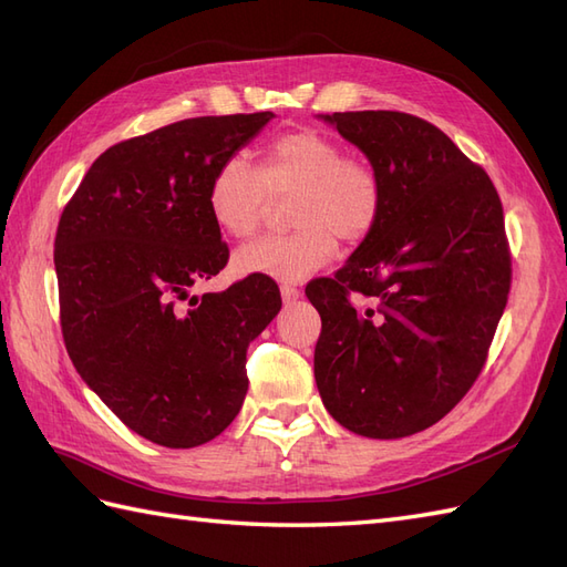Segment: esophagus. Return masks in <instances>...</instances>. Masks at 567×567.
<instances>
[{"label": "esophagus", "mask_w": 567, "mask_h": 567, "mask_svg": "<svg viewBox=\"0 0 567 567\" xmlns=\"http://www.w3.org/2000/svg\"><path fill=\"white\" fill-rule=\"evenodd\" d=\"M281 298H284V302H293L300 298V290L293 286H281Z\"/></svg>", "instance_id": "34e87169"}]
</instances>
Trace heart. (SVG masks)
Wrapping results in <instances>:
<instances>
[{
	"mask_svg": "<svg viewBox=\"0 0 567 567\" xmlns=\"http://www.w3.org/2000/svg\"><path fill=\"white\" fill-rule=\"evenodd\" d=\"M271 194H293L290 219L298 227L236 250L234 269L241 277L307 279L333 260L338 236L350 244L369 236L383 205L379 173L315 130L277 136L265 148L260 169L241 156L221 161L208 184V210L221 231L246 238L260 225Z\"/></svg>",
	"mask_w": 567,
	"mask_h": 567,
	"instance_id": "1",
	"label": "heart"
}]
</instances>
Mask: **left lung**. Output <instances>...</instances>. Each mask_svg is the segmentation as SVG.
Returning <instances> with one entry per match:
<instances>
[{
    "instance_id": "8db88e82",
    "label": "left lung",
    "mask_w": 567,
    "mask_h": 567,
    "mask_svg": "<svg viewBox=\"0 0 567 567\" xmlns=\"http://www.w3.org/2000/svg\"><path fill=\"white\" fill-rule=\"evenodd\" d=\"M317 117L364 153L383 186L371 234L333 279L305 288L321 317L317 388L357 435H414L483 371L511 288L502 200L485 169L416 115Z\"/></svg>"
}]
</instances>
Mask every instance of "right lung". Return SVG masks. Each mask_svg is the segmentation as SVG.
<instances>
[{"mask_svg":"<svg viewBox=\"0 0 567 567\" xmlns=\"http://www.w3.org/2000/svg\"><path fill=\"white\" fill-rule=\"evenodd\" d=\"M271 117H188L120 142L61 215L65 350L113 414L161 447H198L236 419L248 346L281 310L279 286L260 274L178 302L229 260L208 210L213 173Z\"/></svg>","mask_w":567,"mask_h":567,"instance_id":"add662e5","label":"right lung"}]
</instances>
